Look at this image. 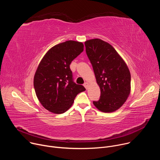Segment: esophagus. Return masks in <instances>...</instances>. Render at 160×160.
Listing matches in <instances>:
<instances>
[{
	"label": "esophagus",
	"mask_w": 160,
	"mask_h": 160,
	"mask_svg": "<svg viewBox=\"0 0 160 160\" xmlns=\"http://www.w3.org/2000/svg\"><path fill=\"white\" fill-rule=\"evenodd\" d=\"M83 86L85 87L86 89H87V88H88V83L87 82H85V83L83 84Z\"/></svg>",
	"instance_id": "34e87169"
}]
</instances>
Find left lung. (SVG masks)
<instances>
[{
  "instance_id": "left-lung-1",
  "label": "left lung",
  "mask_w": 160,
  "mask_h": 160,
  "mask_svg": "<svg viewBox=\"0 0 160 160\" xmlns=\"http://www.w3.org/2000/svg\"><path fill=\"white\" fill-rule=\"evenodd\" d=\"M87 55L101 89L100 99L93 101L101 111L119 109L130 93V73L117 51L106 42L94 38L85 42Z\"/></svg>"
}]
</instances>
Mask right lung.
<instances>
[{"instance_id":"right-lung-1","label":"right lung","mask_w":160,"mask_h":160,"mask_svg":"<svg viewBox=\"0 0 160 160\" xmlns=\"http://www.w3.org/2000/svg\"><path fill=\"white\" fill-rule=\"evenodd\" d=\"M83 51L82 42L68 40L54 45L45 54L37 69L33 85L41 104L49 111L61 114L73 104L85 87L73 82L70 65Z\"/></svg>"}]
</instances>
